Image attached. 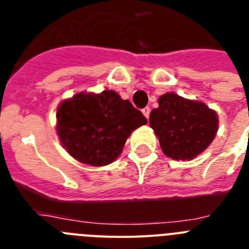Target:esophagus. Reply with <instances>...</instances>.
I'll list each match as a JSON object with an SVG mask.
<instances>
[{
	"label": "esophagus",
	"instance_id": "esophagus-1",
	"mask_svg": "<svg viewBox=\"0 0 249 249\" xmlns=\"http://www.w3.org/2000/svg\"><path fill=\"white\" fill-rule=\"evenodd\" d=\"M149 112H151L149 107H144V108L142 109V113H143V116L147 118V120H148V118H149Z\"/></svg>",
	"mask_w": 249,
	"mask_h": 249
}]
</instances>
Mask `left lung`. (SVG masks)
Segmentation results:
<instances>
[{
    "label": "left lung",
    "instance_id": "8db88e82",
    "mask_svg": "<svg viewBox=\"0 0 249 249\" xmlns=\"http://www.w3.org/2000/svg\"><path fill=\"white\" fill-rule=\"evenodd\" d=\"M149 126L162 152L176 160H191L208 148L218 131V114L201 101L167 92L149 114Z\"/></svg>",
    "mask_w": 249,
    "mask_h": 249
}]
</instances>
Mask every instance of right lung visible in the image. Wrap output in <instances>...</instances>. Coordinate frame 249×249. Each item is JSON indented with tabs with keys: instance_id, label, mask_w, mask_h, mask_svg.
I'll return each mask as SVG.
<instances>
[{
	"instance_id": "obj_1",
	"label": "right lung",
	"mask_w": 249,
	"mask_h": 249,
	"mask_svg": "<svg viewBox=\"0 0 249 249\" xmlns=\"http://www.w3.org/2000/svg\"><path fill=\"white\" fill-rule=\"evenodd\" d=\"M56 118L63 148L76 160L93 167L114 162L132 132L147 123L128 100L108 89L80 92L63 100Z\"/></svg>"
}]
</instances>
